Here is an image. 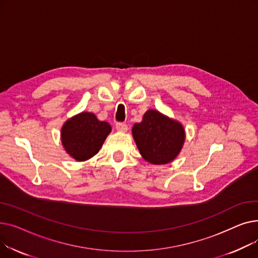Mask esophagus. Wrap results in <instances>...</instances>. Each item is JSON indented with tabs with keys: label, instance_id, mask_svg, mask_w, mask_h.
Returning <instances> with one entry per match:
<instances>
[{
	"label": "esophagus",
	"instance_id": "obj_1",
	"mask_svg": "<svg viewBox=\"0 0 258 258\" xmlns=\"http://www.w3.org/2000/svg\"><path fill=\"white\" fill-rule=\"evenodd\" d=\"M116 128L120 132H126L127 131V125L124 123V122H117Z\"/></svg>",
	"mask_w": 258,
	"mask_h": 258
}]
</instances>
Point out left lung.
Listing matches in <instances>:
<instances>
[{"mask_svg": "<svg viewBox=\"0 0 258 258\" xmlns=\"http://www.w3.org/2000/svg\"><path fill=\"white\" fill-rule=\"evenodd\" d=\"M132 132L141 156L152 164L169 163L185 140L182 124L155 110L147 111Z\"/></svg>", "mask_w": 258, "mask_h": 258, "instance_id": "8db88e82", "label": "left lung"}]
</instances>
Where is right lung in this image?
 <instances>
[{
	"label": "right lung",
	"mask_w": 258,
	"mask_h": 258,
	"mask_svg": "<svg viewBox=\"0 0 258 258\" xmlns=\"http://www.w3.org/2000/svg\"><path fill=\"white\" fill-rule=\"evenodd\" d=\"M111 125L92 113L84 112L68 120L61 128V142L67 153L77 161H86L96 155L102 146Z\"/></svg>",
	"instance_id": "add662e5"
}]
</instances>
